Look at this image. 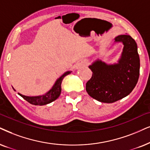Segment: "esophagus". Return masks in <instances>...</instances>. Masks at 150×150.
I'll return each mask as SVG.
<instances>
[{
	"label": "esophagus",
	"mask_w": 150,
	"mask_h": 150,
	"mask_svg": "<svg viewBox=\"0 0 150 150\" xmlns=\"http://www.w3.org/2000/svg\"><path fill=\"white\" fill-rule=\"evenodd\" d=\"M86 64V63H85V64Z\"/></svg>",
	"instance_id": "esophagus-1"
}]
</instances>
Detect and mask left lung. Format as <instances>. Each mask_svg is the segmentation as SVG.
<instances>
[{
    "label": "left lung",
    "instance_id": "obj_1",
    "mask_svg": "<svg viewBox=\"0 0 150 150\" xmlns=\"http://www.w3.org/2000/svg\"><path fill=\"white\" fill-rule=\"evenodd\" d=\"M124 44L118 64L107 65L96 61L89 66L92 77L86 82V90L91 97L105 103L122 99L133 91L140 74V58L137 44L131 36L121 35L115 38Z\"/></svg>",
    "mask_w": 150,
    "mask_h": 150
}]
</instances>
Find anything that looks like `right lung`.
<instances>
[{
    "label": "right lung",
    "mask_w": 150,
    "mask_h": 150,
    "mask_svg": "<svg viewBox=\"0 0 150 150\" xmlns=\"http://www.w3.org/2000/svg\"><path fill=\"white\" fill-rule=\"evenodd\" d=\"M71 73V72L68 71L66 72L63 75H62L61 77L59 78L56 81L55 84L54 86L50 89L49 91L44 96H35V97H29V96H23V95L19 94V96L23 98L24 100H25L26 101L29 102L31 105H45L47 104L50 103L53 101H54L56 99H57L59 96H60L62 91V87L61 84L63 80L64 77L68 75L69 74Z\"/></svg>",
    "instance_id": "add662e5"
}]
</instances>
